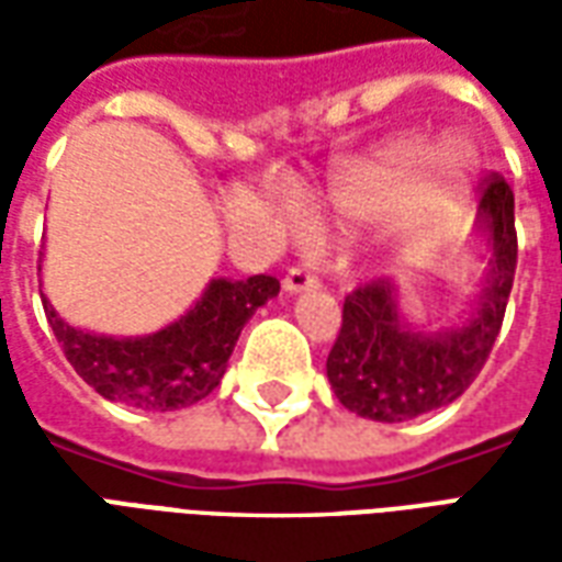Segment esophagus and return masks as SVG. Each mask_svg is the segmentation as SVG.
<instances>
[{
  "mask_svg": "<svg viewBox=\"0 0 562 562\" xmlns=\"http://www.w3.org/2000/svg\"><path fill=\"white\" fill-rule=\"evenodd\" d=\"M282 289L289 294H301V292H313V289H318V277L313 273L310 268H292L289 273H285V280H282Z\"/></svg>",
  "mask_w": 562,
  "mask_h": 562,
  "instance_id": "obj_1",
  "label": "esophagus"
}]
</instances>
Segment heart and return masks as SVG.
Wrapping results in <instances>:
<instances>
[{"label": "heart", "mask_w": 562, "mask_h": 562, "mask_svg": "<svg viewBox=\"0 0 562 562\" xmlns=\"http://www.w3.org/2000/svg\"><path fill=\"white\" fill-rule=\"evenodd\" d=\"M472 153L458 140L434 147L418 132L394 135L330 177L325 207L349 228L385 220L382 249L394 261H422L446 240L467 201ZM294 225H301L292 216Z\"/></svg>", "instance_id": "heart-1"}]
</instances>
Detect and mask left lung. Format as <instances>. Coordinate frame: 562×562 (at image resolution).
<instances>
[{
  "label": "left lung",
  "mask_w": 562,
  "mask_h": 562,
  "mask_svg": "<svg viewBox=\"0 0 562 562\" xmlns=\"http://www.w3.org/2000/svg\"><path fill=\"white\" fill-rule=\"evenodd\" d=\"M484 273L463 316L415 325L389 280L361 285L342 304V328L328 355V382L349 413L397 424L454 403L494 349L518 265L515 195L491 177L479 201Z\"/></svg>",
  "instance_id": "8db88e82"
}]
</instances>
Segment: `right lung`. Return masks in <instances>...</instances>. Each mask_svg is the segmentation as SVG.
Instances as JSON below:
<instances>
[{
    "label": "right lung",
    "mask_w": 562,
    "mask_h": 562,
    "mask_svg": "<svg viewBox=\"0 0 562 562\" xmlns=\"http://www.w3.org/2000/svg\"><path fill=\"white\" fill-rule=\"evenodd\" d=\"M277 294L280 280L268 273L249 280L216 277L183 316L140 337L75 328L44 294L42 304L68 364L104 401L140 413H173L204 401L220 385L244 325Z\"/></svg>",
    "instance_id": "right-lung-1"
}]
</instances>
